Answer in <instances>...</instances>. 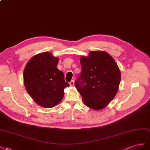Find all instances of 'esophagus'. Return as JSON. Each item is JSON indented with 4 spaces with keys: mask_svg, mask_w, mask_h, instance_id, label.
<instances>
[{
    "mask_svg": "<svg viewBox=\"0 0 150 150\" xmlns=\"http://www.w3.org/2000/svg\"><path fill=\"white\" fill-rule=\"evenodd\" d=\"M74 85H75L74 80H72L71 81H70V86H74Z\"/></svg>",
    "mask_w": 150,
    "mask_h": 150,
    "instance_id": "34e87169",
    "label": "esophagus"
}]
</instances>
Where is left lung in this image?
Masks as SVG:
<instances>
[{
	"label": "left lung",
	"instance_id": "left-lung-1",
	"mask_svg": "<svg viewBox=\"0 0 150 150\" xmlns=\"http://www.w3.org/2000/svg\"><path fill=\"white\" fill-rule=\"evenodd\" d=\"M82 72L75 86L83 104L94 110L105 108L117 92L121 71L113 58L103 51H92L80 58Z\"/></svg>",
	"mask_w": 150,
	"mask_h": 150
}]
</instances>
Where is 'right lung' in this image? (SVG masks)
Here are the masks:
<instances>
[{"instance_id": "obj_1", "label": "right lung", "mask_w": 150, "mask_h": 150, "mask_svg": "<svg viewBox=\"0 0 150 150\" xmlns=\"http://www.w3.org/2000/svg\"><path fill=\"white\" fill-rule=\"evenodd\" d=\"M58 58L49 52L34 56L25 65L23 73L25 89L36 103L51 108L57 105L64 96V88L69 87L64 74L57 66Z\"/></svg>"}]
</instances>
